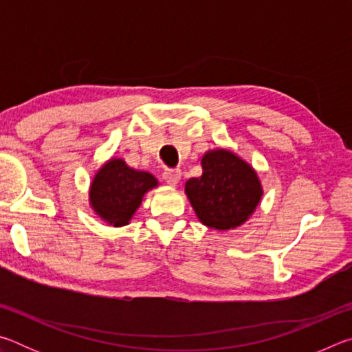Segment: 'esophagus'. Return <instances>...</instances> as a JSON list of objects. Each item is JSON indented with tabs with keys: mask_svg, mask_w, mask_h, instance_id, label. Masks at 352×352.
<instances>
[{
	"mask_svg": "<svg viewBox=\"0 0 352 352\" xmlns=\"http://www.w3.org/2000/svg\"><path fill=\"white\" fill-rule=\"evenodd\" d=\"M163 178L166 183L170 184V186H175V184L180 182V178H182V170L180 169H166L163 172Z\"/></svg>",
	"mask_w": 352,
	"mask_h": 352,
	"instance_id": "esophagus-1",
	"label": "esophagus"
}]
</instances>
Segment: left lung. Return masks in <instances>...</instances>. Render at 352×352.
I'll return each instance as SVG.
<instances>
[{
	"label": "left lung",
	"mask_w": 352,
	"mask_h": 352,
	"mask_svg": "<svg viewBox=\"0 0 352 352\" xmlns=\"http://www.w3.org/2000/svg\"><path fill=\"white\" fill-rule=\"evenodd\" d=\"M201 168V177L189 178L184 188L200 222L216 230L242 225L262 197L252 166L233 152L217 148L205 153Z\"/></svg>",
	"instance_id": "1"
}]
</instances>
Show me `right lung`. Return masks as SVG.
<instances>
[{
    "label": "right lung",
    "mask_w": 352,
    "mask_h": 352,
    "mask_svg": "<svg viewBox=\"0 0 352 352\" xmlns=\"http://www.w3.org/2000/svg\"><path fill=\"white\" fill-rule=\"evenodd\" d=\"M157 184V178L148 172L135 170L122 160L113 158L93 178L91 206L110 225H127L140 208L142 195Z\"/></svg>",
    "instance_id": "right-lung-1"
}]
</instances>
